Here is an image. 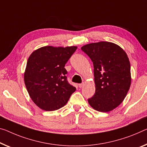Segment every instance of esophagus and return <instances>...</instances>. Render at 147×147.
<instances>
[{
  "mask_svg": "<svg viewBox=\"0 0 147 147\" xmlns=\"http://www.w3.org/2000/svg\"><path fill=\"white\" fill-rule=\"evenodd\" d=\"M83 85H84V83H80V84H78V87H80V88H81V87H83Z\"/></svg>",
  "mask_w": 147,
  "mask_h": 147,
  "instance_id": "esophagus-1",
  "label": "esophagus"
}]
</instances>
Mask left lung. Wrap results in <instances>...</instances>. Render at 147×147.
I'll return each instance as SVG.
<instances>
[{
  "instance_id": "obj_1",
  "label": "left lung",
  "mask_w": 147,
  "mask_h": 147,
  "mask_svg": "<svg viewBox=\"0 0 147 147\" xmlns=\"http://www.w3.org/2000/svg\"><path fill=\"white\" fill-rule=\"evenodd\" d=\"M81 49L94 66L95 93L88 102L97 111H111L123 102L131 85L127 54L118 45L107 41L87 44Z\"/></svg>"
}]
</instances>
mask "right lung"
<instances>
[{
  "label": "right lung",
  "mask_w": 147,
  "mask_h": 147,
  "mask_svg": "<svg viewBox=\"0 0 147 147\" xmlns=\"http://www.w3.org/2000/svg\"><path fill=\"white\" fill-rule=\"evenodd\" d=\"M77 47H41L31 53L24 73L28 92L36 105L54 111L66 105L76 87L67 80L65 64Z\"/></svg>",
  "instance_id": "add662e5"
}]
</instances>
